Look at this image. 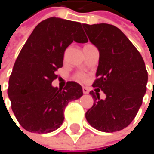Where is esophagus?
Here are the masks:
<instances>
[{
    "label": "esophagus",
    "mask_w": 154,
    "mask_h": 154,
    "mask_svg": "<svg viewBox=\"0 0 154 154\" xmlns=\"http://www.w3.org/2000/svg\"><path fill=\"white\" fill-rule=\"evenodd\" d=\"M83 93H84L85 94H87L89 93L88 88H86V87H83Z\"/></svg>",
    "instance_id": "1"
}]
</instances>
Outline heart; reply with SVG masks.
<instances>
[{
    "instance_id": "heart-1",
    "label": "heart",
    "mask_w": 154,
    "mask_h": 154,
    "mask_svg": "<svg viewBox=\"0 0 154 154\" xmlns=\"http://www.w3.org/2000/svg\"><path fill=\"white\" fill-rule=\"evenodd\" d=\"M75 78H76L77 80L84 81V80H85V76L83 73H77V74L75 75Z\"/></svg>"
}]
</instances>
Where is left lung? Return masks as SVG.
<instances>
[{
	"label": "left lung",
	"instance_id": "1",
	"mask_svg": "<svg viewBox=\"0 0 154 154\" xmlns=\"http://www.w3.org/2000/svg\"><path fill=\"white\" fill-rule=\"evenodd\" d=\"M90 42L100 52L93 86L101 89L106 99L90 92L94 105L86 113L95 129L112 133L127 128L135 119L146 92L148 74L137 49L120 29L109 24H83Z\"/></svg>",
	"mask_w": 154,
	"mask_h": 154
}]
</instances>
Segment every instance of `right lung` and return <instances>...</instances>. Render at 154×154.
Here are the masks:
<instances>
[{
  "label": "right lung",
  "mask_w": 154,
  "mask_h": 154,
  "mask_svg": "<svg viewBox=\"0 0 154 154\" xmlns=\"http://www.w3.org/2000/svg\"><path fill=\"white\" fill-rule=\"evenodd\" d=\"M73 41L88 42L79 22L50 17L40 22L21 49L9 80L8 95L24 129L46 134L59 128L69 102L83 95L79 84L51 85L63 65L64 51Z\"/></svg>",
  "instance_id": "1"
}]
</instances>
